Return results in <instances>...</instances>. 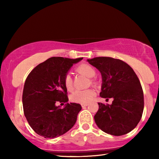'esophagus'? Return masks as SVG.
<instances>
[{"instance_id":"1","label":"esophagus","mask_w":159,"mask_h":159,"mask_svg":"<svg viewBox=\"0 0 159 159\" xmlns=\"http://www.w3.org/2000/svg\"><path fill=\"white\" fill-rule=\"evenodd\" d=\"M87 106H88V104H81V107H83H83H85Z\"/></svg>"}]
</instances>
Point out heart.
<instances>
[{"label": "heart", "instance_id": "1", "mask_svg": "<svg viewBox=\"0 0 159 159\" xmlns=\"http://www.w3.org/2000/svg\"><path fill=\"white\" fill-rule=\"evenodd\" d=\"M76 71L79 73L85 75L88 78H93L95 76V69L92 66L87 64H82L76 68ZM91 84L93 85H96V82L94 80H90ZM64 83L66 88L68 90L73 89V80L69 74H66L64 78ZM95 95V93L93 90L88 89L84 90H78L72 93L71 95V100L76 103L86 104L90 102Z\"/></svg>", "mask_w": 159, "mask_h": 159}]
</instances>
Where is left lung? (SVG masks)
I'll list each match as a JSON object with an SVG mask.
<instances>
[{
  "instance_id": "obj_1",
  "label": "left lung",
  "mask_w": 159,
  "mask_h": 159,
  "mask_svg": "<svg viewBox=\"0 0 159 159\" xmlns=\"http://www.w3.org/2000/svg\"><path fill=\"white\" fill-rule=\"evenodd\" d=\"M100 71L102 83L99 95L113 98L111 104L98 103L94 116L104 133L120 136L130 133L140 120L144 109V95L138 77L124 61L109 57L87 60Z\"/></svg>"
}]
</instances>
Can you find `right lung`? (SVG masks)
I'll list each match as a JSON object with an SVG mask.
<instances>
[{"label":"right lung","mask_w":159,"mask_h":159,"mask_svg":"<svg viewBox=\"0 0 159 159\" xmlns=\"http://www.w3.org/2000/svg\"><path fill=\"white\" fill-rule=\"evenodd\" d=\"M81 58L53 57L39 64L30 72L24 86L22 103L25 116L31 128L45 138H55L69 131L76 122L82 107L67 103L64 78L74 64ZM57 101L66 103L63 109Z\"/></svg>","instance_id":"obj_1"}]
</instances>
